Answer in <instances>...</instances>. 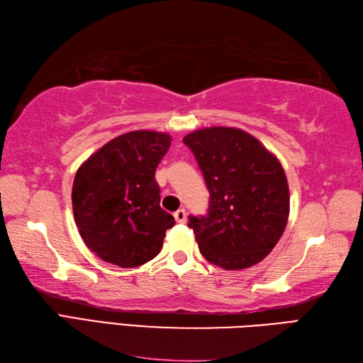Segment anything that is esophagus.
<instances>
[{"mask_svg":"<svg viewBox=\"0 0 363 363\" xmlns=\"http://www.w3.org/2000/svg\"><path fill=\"white\" fill-rule=\"evenodd\" d=\"M186 209H179V211H175L174 212V217H175V222L177 223H186Z\"/></svg>","mask_w":363,"mask_h":363,"instance_id":"obj_1","label":"esophagus"}]
</instances>
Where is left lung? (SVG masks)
Wrapping results in <instances>:
<instances>
[{"label": "left lung", "mask_w": 363, "mask_h": 363, "mask_svg": "<svg viewBox=\"0 0 363 363\" xmlns=\"http://www.w3.org/2000/svg\"><path fill=\"white\" fill-rule=\"evenodd\" d=\"M209 191L206 216H189L203 257L233 271L262 262L284 234L289 188L277 157L248 132L205 128L183 138Z\"/></svg>", "instance_id": "1"}]
</instances>
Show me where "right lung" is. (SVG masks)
I'll return each mask as SVG.
<instances>
[{"instance_id": "add662e5", "label": "right lung", "mask_w": 363, "mask_h": 363, "mask_svg": "<svg viewBox=\"0 0 363 363\" xmlns=\"http://www.w3.org/2000/svg\"><path fill=\"white\" fill-rule=\"evenodd\" d=\"M171 135L132 130L111 140L78 167L74 218L86 246L104 262L140 267L160 252L174 217L160 208L155 169Z\"/></svg>"}]
</instances>
